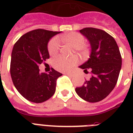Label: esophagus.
Listing matches in <instances>:
<instances>
[{
  "label": "esophagus",
  "mask_w": 133,
  "mask_h": 133,
  "mask_svg": "<svg viewBox=\"0 0 133 133\" xmlns=\"http://www.w3.org/2000/svg\"><path fill=\"white\" fill-rule=\"evenodd\" d=\"M67 75H69V76H71V77H73L74 76V73L73 72H68L65 73Z\"/></svg>",
  "instance_id": "obj_1"
}]
</instances>
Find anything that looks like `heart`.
I'll return each instance as SVG.
<instances>
[{
  "mask_svg": "<svg viewBox=\"0 0 133 133\" xmlns=\"http://www.w3.org/2000/svg\"><path fill=\"white\" fill-rule=\"evenodd\" d=\"M64 42L74 46V51H77L81 56H84L88 53V48L85 44V37L78 32H70L68 34L63 35L61 37ZM61 44L57 37H54L49 41L48 45V50L49 54L54 56L60 52ZM79 61L77 56H72L69 58L63 56H56L52 60V66L58 71L65 72L69 70L72 67L77 64Z\"/></svg>",
  "mask_w": 133,
  "mask_h": 133,
  "instance_id": "1",
  "label": "heart"
}]
</instances>
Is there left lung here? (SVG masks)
Returning <instances> with one entry per match:
<instances>
[{"label":"left lung","instance_id":"left-lung-1","mask_svg":"<svg viewBox=\"0 0 133 133\" xmlns=\"http://www.w3.org/2000/svg\"><path fill=\"white\" fill-rule=\"evenodd\" d=\"M90 43V56L80 68L91 77L75 91L85 101L95 103L105 99L117 82L122 68V56L115 40L100 29L85 28L80 30Z\"/></svg>","mask_w":133,"mask_h":133}]
</instances>
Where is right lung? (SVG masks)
<instances>
[{"label":"right lung","instance_id":"add662e5","mask_svg":"<svg viewBox=\"0 0 133 133\" xmlns=\"http://www.w3.org/2000/svg\"><path fill=\"white\" fill-rule=\"evenodd\" d=\"M61 32L37 29L23 34L14 45L10 74L21 95L34 103H42L53 96L56 81L62 74L52 68L48 74L40 72L38 65L50 58L48 43Z\"/></svg>","mask_w":133,"mask_h":133}]
</instances>
